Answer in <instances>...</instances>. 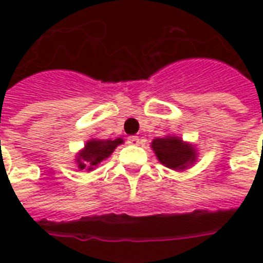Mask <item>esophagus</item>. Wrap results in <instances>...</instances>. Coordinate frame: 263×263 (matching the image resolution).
Returning <instances> with one entry per match:
<instances>
[{"instance_id":"34e87169","label":"esophagus","mask_w":263,"mask_h":263,"mask_svg":"<svg viewBox=\"0 0 263 263\" xmlns=\"http://www.w3.org/2000/svg\"><path fill=\"white\" fill-rule=\"evenodd\" d=\"M128 143L139 144V138H138V136H129V138H128Z\"/></svg>"}]
</instances>
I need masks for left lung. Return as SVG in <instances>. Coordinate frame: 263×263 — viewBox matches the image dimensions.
<instances>
[{"mask_svg":"<svg viewBox=\"0 0 263 263\" xmlns=\"http://www.w3.org/2000/svg\"><path fill=\"white\" fill-rule=\"evenodd\" d=\"M150 146L161 164L177 172L192 166L198 158L195 146L184 142L180 136L166 135L164 138H156Z\"/></svg>","mask_w":263,"mask_h":263,"instance_id":"left-lung-1","label":"left lung"}]
</instances>
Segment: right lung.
I'll list each match as a JSON object with an SVG mask.
<instances>
[{"label": "right lung", "mask_w": 263, "mask_h": 263, "mask_svg": "<svg viewBox=\"0 0 263 263\" xmlns=\"http://www.w3.org/2000/svg\"><path fill=\"white\" fill-rule=\"evenodd\" d=\"M124 140L121 138L117 139H90L86 142L84 147L79 150L76 154L75 162L80 171H94L102 161L110 157V154L115 152V148L119 144L123 143Z\"/></svg>", "instance_id": "obj_1"}]
</instances>
